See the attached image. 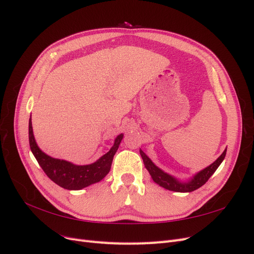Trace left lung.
I'll use <instances>...</instances> for the list:
<instances>
[{"mask_svg": "<svg viewBox=\"0 0 254 254\" xmlns=\"http://www.w3.org/2000/svg\"><path fill=\"white\" fill-rule=\"evenodd\" d=\"M226 152L227 149L224 150V152L214 161V162L206 166L203 170L200 172H198L195 174L191 178H190L187 181H181L179 179H177L176 177L165 173L164 171L159 168L152 161L145 155V153L140 149V153L143 159L144 165L146 167V170L148 171L149 175L151 176L152 180L155 181L157 184H159L160 187H162L168 190H173V191H178V193H190V191H193L199 188H201L203 184L209 180L210 177L215 173V171L217 170L218 166L221 164L222 161H224L226 157Z\"/></svg>", "mask_w": 254, "mask_h": 254, "instance_id": "8db88e82", "label": "left lung"}]
</instances>
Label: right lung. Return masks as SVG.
Returning <instances> with one entry per match:
<instances>
[{"label": "right lung", "mask_w": 254, "mask_h": 254, "mask_svg": "<svg viewBox=\"0 0 254 254\" xmlns=\"http://www.w3.org/2000/svg\"><path fill=\"white\" fill-rule=\"evenodd\" d=\"M124 134L121 133L114 139L113 146L110 150L105 153L95 162L86 165H76L66 160L53 158L43 152L38 146L33 131L32 117L28 123V139L29 146L33 155L35 156L38 163L41 166L43 172L47 174L49 178L58 184L59 187L65 190H78L87 188L91 184L97 183L103 180L108 175L111 168L113 157L117 152L121 141Z\"/></svg>", "instance_id": "add662e5"}]
</instances>
